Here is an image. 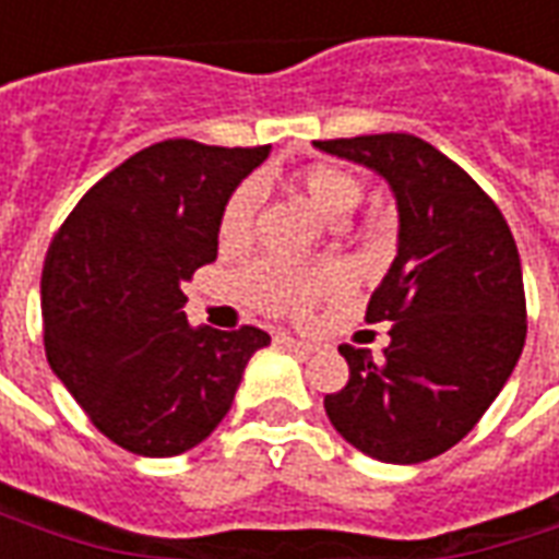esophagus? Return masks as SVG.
Returning <instances> with one entry per match:
<instances>
[{"mask_svg": "<svg viewBox=\"0 0 559 559\" xmlns=\"http://www.w3.org/2000/svg\"><path fill=\"white\" fill-rule=\"evenodd\" d=\"M278 344H284L287 350H296V353H314V344H311V341L290 338V335H278Z\"/></svg>", "mask_w": 559, "mask_h": 559, "instance_id": "obj_1", "label": "esophagus"}]
</instances>
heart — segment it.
I'll list each match as a JSON object with an SVG mask.
<instances>
[{"mask_svg": "<svg viewBox=\"0 0 559 559\" xmlns=\"http://www.w3.org/2000/svg\"><path fill=\"white\" fill-rule=\"evenodd\" d=\"M299 185L329 221L350 215L362 200V182L344 167L335 164H311L299 173ZM257 185H239L224 206L218 224V239L224 248H239L248 242L254 227ZM347 284V275L335 266L305 269L293 266L278 257L257 260L239 275V290L251 305L272 314H305L320 296L338 293Z\"/></svg>", "mask_w": 559, "mask_h": 559, "instance_id": "b5f03b06", "label": "heart"}]
</instances>
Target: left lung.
I'll return each mask as SVG.
<instances>
[{
    "instance_id": "left-lung-1",
    "label": "left lung",
    "mask_w": 559,
    "mask_h": 559,
    "mask_svg": "<svg viewBox=\"0 0 559 559\" xmlns=\"http://www.w3.org/2000/svg\"><path fill=\"white\" fill-rule=\"evenodd\" d=\"M320 152L386 179L399 251L368 323L392 320L383 356L341 344L347 386L329 421L365 455L419 464L467 437L512 377L527 338L521 257L493 200L413 134L317 140Z\"/></svg>"
}]
</instances>
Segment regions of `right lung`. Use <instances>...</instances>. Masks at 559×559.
Here are the masks:
<instances>
[{
	"label": "right lung",
	"mask_w": 559,
	"mask_h": 559,
	"mask_svg": "<svg viewBox=\"0 0 559 559\" xmlns=\"http://www.w3.org/2000/svg\"><path fill=\"white\" fill-rule=\"evenodd\" d=\"M269 146L164 140L83 194L41 275L44 350L92 425L134 455L203 443L269 335L188 326L185 281L218 257L230 194Z\"/></svg>",
	"instance_id": "add662e5"
}]
</instances>
